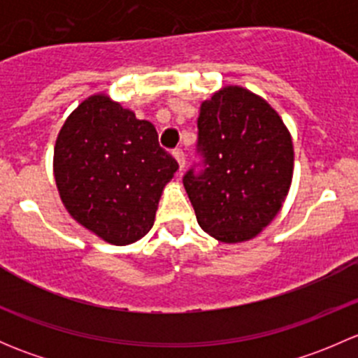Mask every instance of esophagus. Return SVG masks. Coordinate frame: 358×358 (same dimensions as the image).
Returning a JSON list of instances; mask_svg holds the SVG:
<instances>
[{
  "label": "esophagus",
  "mask_w": 358,
  "mask_h": 358,
  "mask_svg": "<svg viewBox=\"0 0 358 358\" xmlns=\"http://www.w3.org/2000/svg\"><path fill=\"white\" fill-rule=\"evenodd\" d=\"M173 156H175L176 161H178L180 171H182V169L185 168V154H183L182 149H175V150H173Z\"/></svg>",
  "instance_id": "1"
}]
</instances>
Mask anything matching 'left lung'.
<instances>
[{
    "label": "left lung",
    "mask_w": 358,
    "mask_h": 358,
    "mask_svg": "<svg viewBox=\"0 0 358 358\" xmlns=\"http://www.w3.org/2000/svg\"><path fill=\"white\" fill-rule=\"evenodd\" d=\"M196 150L201 161L183 187L201 229L229 244L258 236L291 187L294 152L279 114L255 93L227 86L202 102Z\"/></svg>",
    "instance_id": "obj_1"
}]
</instances>
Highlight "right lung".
Masks as SVG:
<instances>
[{"label": "right lung", "instance_id": "obj_1", "mask_svg": "<svg viewBox=\"0 0 358 358\" xmlns=\"http://www.w3.org/2000/svg\"><path fill=\"white\" fill-rule=\"evenodd\" d=\"M178 162L152 122L106 95H93L64 122L53 173L72 218L115 246L142 239L154 225L162 189Z\"/></svg>", "mask_w": 358, "mask_h": 358}]
</instances>
